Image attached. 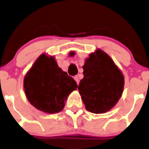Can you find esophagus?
I'll return each instance as SVG.
<instances>
[{"label": "esophagus", "mask_w": 149, "mask_h": 149, "mask_svg": "<svg viewBox=\"0 0 149 149\" xmlns=\"http://www.w3.org/2000/svg\"><path fill=\"white\" fill-rule=\"evenodd\" d=\"M74 79H75V81H76V83H77V84L79 85V76H74Z\"/></svg>", "instance_id": "obj_1"}]
</instances>
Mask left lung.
<instances>
[{"instance_id":"1","label":"left lung","mask_w":149,"mask_h":149,"mask_svg":"<svg viewBox=\"0 0 149 149\" xmlns=\"http://www.w3.org/2000/svg\"><path fill=\"white\" fill-rule=\"evenodd\" d=\"M79 92L86 110L102 113L113 108L123 92L124 76L111 57L98 49L85 61Z\"/></svg>"}]
</instances>
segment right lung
I'll return each mask as SVG.
<instances>
[{
	"label": "right lung",
	"instance_id": "add662e5",
	"mask_svg": "<svg viewBox=\"0 0 149 149\" xmlns=\"http://www.w3.org/2000/svg\"><path fill=\"white\" fill-rule=\"evenodd\" d=\"M78 87L76 81L63 71L53 57L41 54L24 79V89L29 102L46 113L63 109L69 94Z\"/></svg>",
	"mask_w": 149,
	"mask_h": 149
}]
</instances>
